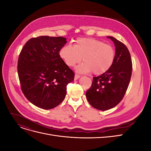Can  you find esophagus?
Wrapping results in <instances>:
<instances>
[{"mask_svg": "<svg viewBox=\"0 0 151 151\" xmlns=\"http://www.w3.org/2000/svg\"><path fill=\"white\" fill-rule=\"evenodd\" d=\"M80 77H81V76H79V75H77V74H76V75H75V77H74V79H75V80L78 79Z\"/></svg>", "mask_w": 151, "mask_h": 151, "instance_id": "1", "label": "esophagus"}]
</instances>
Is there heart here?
<instances>
[{"label":"heart","instance_id":"b5f03b06","mask_svg":"<svg viewBox=\"0 0 151 151\" xmlns=\"http://www.w3.org/2000/svg\"><path fill=\"white\" fill-rule=\"evenodd\" d=\"M61 58L65 64L76 67V71L81 74L93 72L95 75H102L112 67L115 59V51L112 46L104 44L101 41L92 38H78L73 46L67 45L60 52Z\"/></svg>","mask_w":151,"mask_h":151}]
</instances>
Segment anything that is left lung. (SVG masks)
Masks as SVG:
<instances>
[{
	"label": "left lung",
	"mask_w": 151,
	"mask_h": 151,
	"mask_svg": "<svg viewBox=\"0 0 151 151\" xmlns=\"http://www.w3.org/2000/svg\"><path fill=\"white\" fill-rule=\"evenodd\" d=\"M108 38L115 44V62L108 72L93 77L92 85L86 92L89 104L101 111L113 108L122 101L129 84L132 70L131 56L127 47L112 36Z\"/></svg>",
	"instance_id": "left-lung-1"
}]
</instances>
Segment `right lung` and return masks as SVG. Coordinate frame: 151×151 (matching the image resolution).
Listing matches in <instances>:
<instances>
[{"label":"right lung","mask_w":151,"mask_h":151,"mask_svg":"<svg viewBox=\"0 0 151 151\" xmlns=\"http://www.w3.org/2000/svg\"><path fill=\"white\" fill-rule=\"evenodd\" d=\"M66 38L41 36L32 38L22 47L18 58L17 73L22 92L32 104L52 109L65 98L67 86L75 74L59 52Z\"/></svg>","instance_id":"right-lung-1"}]
</instances>
